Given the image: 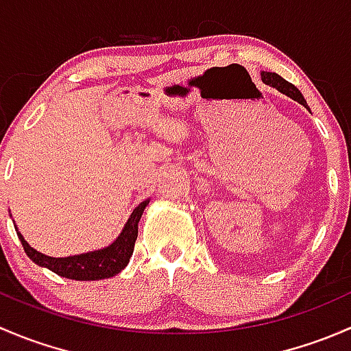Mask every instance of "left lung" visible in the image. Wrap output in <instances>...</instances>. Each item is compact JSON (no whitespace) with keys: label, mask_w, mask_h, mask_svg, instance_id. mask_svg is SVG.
Returning a JSON list of instances; mask_svg holds the SVG:
<instances>
[{"label":"left lung","mask_w":351,"mask_h":351,"mask_svg":"<svg viewBox=\"0 0 351 351\" xmlns=\"http://www.w3.org/2000/svg\"><path fill=\"white\" fill-rule=\"evenodd\" d=\"M261 80H263L265 84H270L271 88H275V90H278L280 93L287 95V97H290L292 100L299 101L300 105H304V107L309 110L306 100H304L302 93H300V91L297 90L292 83H289V81H285L284 77L278 76L277 73H267V71H263V73H261Z\"/></svg>","instance_id":"8db88e82"}]
</instances>
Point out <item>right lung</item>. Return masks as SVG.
<instances>
[{"mask_svg": "<svg viewBox=\"0 0 351 351\" xmlns=\"http://www.w3.org/2000/svg\"><path fill=\"white\" fill-rule=\"evenodd\" d=\"M147 204H149V200H144L134 208L129 221L125 222L122 232H120L115 241L108 244L107 247L90 251V253L74 254V256L66 258H52L34 250L30 244L25 241L20 232H16V234L22 241L27 256L34 263H37L38 267L49 268L54 274L61 275L64 278H71V280H104V278H110L113 275L120 274L129 263L130 256L134 253V244H136L137 239V224H139Z\"/></svg>", "mask_w": 351, "mask_h": 351, "instance_id": "add662e5", "label": "right lung"}]
</instances>
